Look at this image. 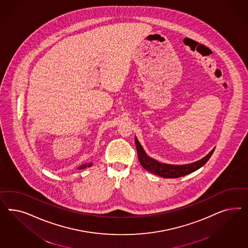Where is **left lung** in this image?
I'll list each match as a JSON object with an SVG mask.
<instances>
[{
    "label": "left lung",
    "mask_w": 248,
    "mask_h": 248,
    "mask_svg": "<svg viewBox=\"0 0 248 248\" xmlns=\"http://www.w3.org/2000/svg\"><path fill=\"white\" fill-rule=\"evenodd\" d=\"M135 145L137 149V155L139 158V162L143 168L151 173L157 174L159 176H162L164 178H177L182 177L184 175H186L188 173H193L202 167L211 157L215 149L211 151L210 153L204 156L203 159L195 162L193 164L185 165H166L159 163L157 161L148 157L143 151L142 145L139 143L137 138H135Z\"/></svg>",
    "instance_id": "obj_1"
}]
</instances>
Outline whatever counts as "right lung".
Segmentation results:
<instances>
[{"mask_svg":"<svg viewBox=\"0 0 248 248\" xmlns=\"http://www.w3.org/2000/svg\"><path fill=\"white\" fill-rule=\"evenodd\" d=\"M91 165H92V164H89V165H82V166H80V167H79V168H78V169H84V168H86V167H87V166H88V167H90Z\"/></svg>","mask_w":248,"mask_h":248,"instance_id":"1","label":"right lung"}]
</instances>
